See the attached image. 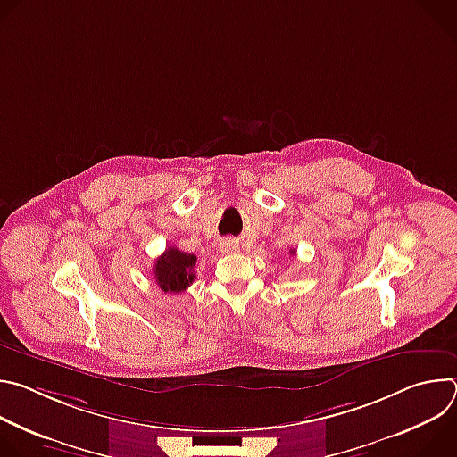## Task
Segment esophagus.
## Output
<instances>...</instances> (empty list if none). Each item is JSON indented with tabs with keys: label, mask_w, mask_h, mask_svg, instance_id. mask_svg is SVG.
<instances>
[{
	"label": "esophagus",
	"mask_w": 457,
	"mask_h": 457,
	"mask_svg": "<svg viewBox=\"0 0 457 457\" xmlns=\"http://www.w3.org/2000/svg\"><path fill=\"white\" fill-rule=\"evenodd\" d=\"M222 249L233 253V251H238V245H237V242H233V240H224V242H222Z\"/></svg>",
	"instance_id": "34e87169"
}]
</instances>
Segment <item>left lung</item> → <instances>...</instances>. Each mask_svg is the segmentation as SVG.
<instances>
[{"instance_id":"obj_1","label":"left lung","mask_w":457,"mask_h":457,"mask_svg":"<svg viewBox=\"0 0 457 457\" xmlns=\"http://www.w3.org/2000/svg\"><path fill=\"white\" fill-rule=\"evenodd\" d=\"M291 253H293V254H295V253H296V251H295V249H293V251H291Z\"/></svg>"}]
</instances>
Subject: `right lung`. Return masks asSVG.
<instances>
[{
    "label": "right lung",
    "instance_id": "1",
    "mask_svg": "<svg viewBox=\"0 0 457 457\" xmlns=\"http://www.w3.org/2000/svg\"><path fill=\"white\" fill-rule=\"evenodd\" d=\"M195 264H197V256L184 253L177 247H168L157 260L154 266V275L157 286L164 293H180L189 287L195 278Z\"/></svg>",
    "mask_w": 457,
    "mask_h": 457
}]
</instances>
